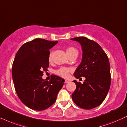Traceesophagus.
I'll return each instance as SVG.
<instances>
[{
	"label": "esophagus",
	"instance_id": "obj_1",
	"mask_svg": "<svg viewBox=\"0 0 127 127\" xmlns=\"http://www.w3.org/2000/svg\"><path fill=\"white\" fill-rule=\"evenodd\" d=\"M69 82V81H68V80H65V83H67V82Z\"/></svg>",
	"mask_w": 127,
	"mask_h": 127
}]
</instances>
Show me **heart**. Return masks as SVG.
Instances as JSON below:
<instances>
[{
  "label": "heart",
  "instance_id": "1",
  "mask_svg": "<svg viewBox=\"0 0 127 127\" xmlns=\"http://www.w3.org/2000/svg\"><path fill=\"white\" fill-rule=\"evenodd\" d=\"M65 52H66L67 55L68 56V57H70L72 55H77L78 54V51L77 49L72 46H68L65 49ZM52 60V53H50L49 56V61L51 62ZM72 70L70 68L65 67H62L58 70L56 71V74L57 75L60 76V77L64 78H67L68 77L70 74Z\"/></svg>",
  "mask_w": 127,
  "mask_h": 127
}]
</instances>
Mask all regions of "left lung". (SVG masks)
<instances>
[{
	"mask_svg": "<svg viewBox=\"0 0 127 127\" xmlns=\"http://www.w3.org/2000/svg\"><path fill=\"white\" fill-rule=\"evenodd\" d=\"M71 39L79 42L83 52L82 62L74 75L78 79L85 78L83 84L74 81L76 89L72 94V100L82 109H94L103 102L110 87L109 59L100 45L94 40L84 36Z\"/></svg>",
	"mask_w": 127,
	"mask_h": 127,
	"instance_id": "obj_1",
	"label": "left lung"
}]
</instances>
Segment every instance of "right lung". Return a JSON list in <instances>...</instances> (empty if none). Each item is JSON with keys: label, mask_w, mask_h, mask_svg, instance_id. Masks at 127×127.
<instances>
[{"label": "right lung", "mask_w": 127, "mask_h": 127, "mask_svg": "<svg viewBox=\"0 0 127 127\" xmlns=\"http://www.w3.org/2000/svg\"><path fill=\"white\" fill-rule=\"evenodd\" d=\"M57 42L35 39L22 45L15 56L12 66L15 90L21 102L32 110L42 111L50 107L65 81L55 75L49 81L42 79L49 65V49Z\"/></svg>", "instance_id": "right-lung-1"}]
</instances>
